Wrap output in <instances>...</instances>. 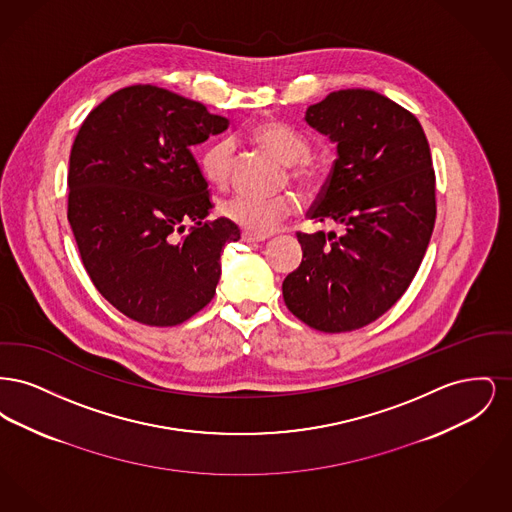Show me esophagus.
Instances as JSON below:
<instances>
[{"label":"esophagus","instance_id":"1","mask_svg":"<svg viewBox=\"0 0 512 512\" xmlns=\"http://www.w3.org/2000/svg\"><path fill=\"white\" fill-rule=\"evenodd\" d=\"M242 240L247 244H257V242H265L267 236H259V234H251V232H242Z\"/></svg>","mask_w":512,"mask_h":512}]
</instances>
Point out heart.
Returning <instances> with one entry per match:
<instances>
[{"label": "heart", "mask_w": 512, "mask_h": 512, "mask_svg": "<svg viewBox=\"0 0 512 512\" xmlns=\"http://www.w3.org/2000/svg\"><path fill=\"white\" fill-rule=\"evenodd\" d=\"M253 140L265 147L274 157L286 163L288 176L301 190L315 192L326 180V163L317 155L307 153L309 144L292 126L284 122H263L253 128ZM234 142L222 138L213 142L201 155L203 176L224 188L234 169ZM219 213L226 220L238 224L245 232L267 236L274 232L284 220L295 213V199L292 195L276 197H253L247 194H234L219 203Z\"/></svg>", "instance_id": "obj_1"}]
</instances>
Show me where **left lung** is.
<instances>
[{
    "label": "left lung",
    "mask_w": 512,
    "mask_h": 512,
    "mask_svg": "<svg viewBox=\"0 0 512 512\" xmlns=\"http://www.w3.org/2000/svg\"><path fill=\"white\" fill-rule=\"evenodd\" d=\"M305 121L338 144L309 219L338 224L340 234L297 232L303 261L282 293L307 326L351 332L411 286L436 222V172L418 119L378 92H332Z\"/></svg>",
    "instance_id": "left-lung-1"
}]
</instances>
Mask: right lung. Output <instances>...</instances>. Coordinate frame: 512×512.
Instances as JSON below:
<instances>
[{
  "instance_id": "add662e5",
  "label": "right lung",
  "mask_w": 512,
  "mask_h": 512,
  "mask_svg": "<svg viewBox=\"0 0 512 512\" xmlns=\"http://www.w3.org/2000/svg\"><path fill=\"white\" fill-rule=\"evenodd\" d=\"M226 128L203 103L151 84L111 94L82 122L67 217L90 280L124 317L176 326L213 299L240 228L207 220L215 205L192 149Z\"/></svg>"
}]
</instances>
